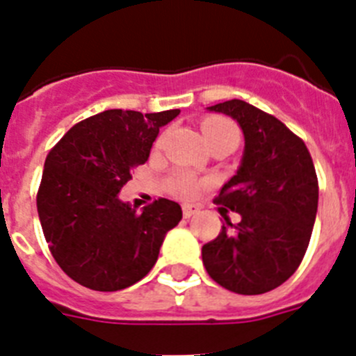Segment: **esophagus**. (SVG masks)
<instances>
[{"label": "esophagus", "mask_w": 356, "mask_h": 356, "mask_svg": "<svg viewBox=\"0 0 356 356\" xmlns=\"http://www.w3.org/2000/svg\"><path fill=\"white\" fill-rule=\"evenodd\" d=\"M181 210H184V217L185 219H188V217H193L194 213L200 210V207L197 205H191V203H185L184 207H181Z\"/></svg>", "instance_id": "1"}]
</instances>
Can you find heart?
Returning a JSON list of instances; mask_svg holds the SVG:
<instances>
[{
	"mask_svg": "<svg viewBox=\"0 0 356 356\" xmlns=\"http://www.w3.org/2000/svg\"><path fill=\"white\" fill-rule=\"evenodd\" d=\"M201 131H203V137L205 140L216 139V137H222V135H229V137H237L238 139V131L235 128V124L228 119L221 118H209L203 121L201 124ZM200 188V184L194 180L193 176L188 175H175L171 180V191L176 194V196L188 197L193 196Z\"/></svg>",
	"mask_w": 356,
	"mask_h": 356,
	"instance_id": "heart-1",
	"label": "heart"
}]
</instances>
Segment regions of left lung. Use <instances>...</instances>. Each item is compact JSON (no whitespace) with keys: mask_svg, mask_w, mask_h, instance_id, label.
I'll return each mask as SVG.
<instances>
[{"mask_svg":"<svg viewBox=\"0 0 356 356\" xmlns=\"http://www.w3.org/2000/svg\"><path fill=\"white\" fill-rule=\"evenodd\" d=\"M207 110L237 121L244 153L216 197L241 213V222L225 217L221 234L201 250L203 264L221 287L264 294L294 275L310 242L319 200L312 156L284 122L242 99Z\"/></svg>","mask_w":356,"mask_h":356,"instance_id":"1","label":"left lung"}]
</instances>
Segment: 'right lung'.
<instances>
[{"label":"right lung","mask_w":356,"mask_h":356,"mask_svg":"<svg viewBox=\"0 0 356 356\" xmlns=\"http://www.w3.org/2000/svg\"><path fill=\"white\" fill-rule=\"evenodd\" d=\"M178 114L105 110L74 124L46 156L37 193L44 237L62 271L83 287L114 292L137 284L181 221L180 205L165 197L140 213L119 200L160 128Z\"/></svg>","instance_id":"obj_1"}]
</instances>
